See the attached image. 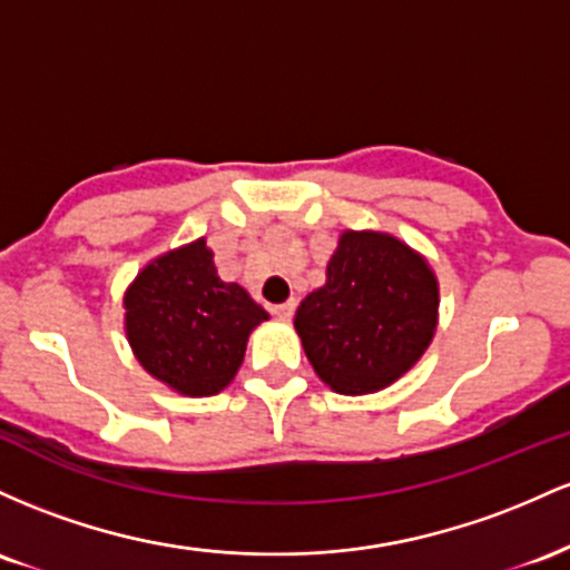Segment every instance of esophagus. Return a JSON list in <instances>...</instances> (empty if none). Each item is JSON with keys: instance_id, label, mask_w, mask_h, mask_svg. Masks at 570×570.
I'll list each match as a JSON object with an SVG mask.
<instances>
[{"instance_id": "esophagus-1", "label": "esophagus", "mask_w": 570, "mask_h": 570, "mask_svg": "<svg viewBox=\"0 0 570 570\" xmlns=\"http://www.w3.org/2000/svg\"><path fill=\"white\" fill-rule=\"evenodd\" d=\"M293 312H296V302H293V298H287L285 304L274 306V315H277L279 320H287V317L293 315Z\"/></svg>"}]
</instances>
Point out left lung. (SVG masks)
I'll return each mask as SVG.
<instances>
[{"instance_id": "1", "label": "left lung", "mask_w": 570, "mask_h": 570, "mask_svg": "<svg viewBox=\"0 0 570 570\" xmlns=\"http://www.w3.org/2000/svg\"><path fill=\"white\" fill-rule=\"evenodd\" d=\"M436 309V277L417 253L387 234L344 232L325 285L298 306L296 331L325 385L363 395L420 361Z\"/></svg>"}]
</instances>
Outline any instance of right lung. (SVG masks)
<instances>
[{
	"mask_svg": "<svg viewBox=\"0 0 570 570\" xmlns=\"http://www.w3.org/2000/svg\"><path fill=\"white\" fill-rule=\"evenodd\" d=\"M139 363L183 395H215L245 361L247 336L268 317L245 287L223 283L207 242L142 268L124 298Z\"/></svg>",
	"mask_w": 570,
	"mask_h": 570,
	"instance_id": "obj_1",
	"label": "right lung"
}]
</instances>
